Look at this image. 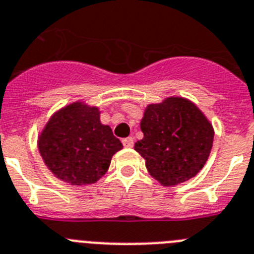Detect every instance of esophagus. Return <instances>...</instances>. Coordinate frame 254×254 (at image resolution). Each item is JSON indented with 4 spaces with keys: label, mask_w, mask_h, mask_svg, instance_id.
Masks as SVG:
<instances>
[{
    "label": "esophagus",
    "mask_w": 254,
    "mask_h": 254,
    "mask_svg": "<svg viewBox=\"0 0 254 254\" xmlns=\"http://www.w3.org/2000/svg\"><path fill=\"white\" fill-rule=\"evenodd\" d=\"M123 144H124V147H127V148H130V147H133V145H134V139L131 138V136H127V138L123 139Z\"/></svg>",
    "instance_id": "34e87169"
}]
</instances>
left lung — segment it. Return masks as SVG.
Wrapping results in <instances>:
<instances>
[{
	"instance_id": "obj_1",
	"label": "left lung",
	"mask_w": 254,
	"mask_h": 254,
	"mask_svg": "<svg viewBox=\"0 0 254 254\" xmlns=\"http://www.w3.org/2000/svg\"><path fill=\"white\" fill-rule=\"evenodd\" d=\"M140 129L144 136L134 149L149 174L166 187L197 175L212 148V125L197 106L180 97L147 106Z\"/></svg>"
}]
</instances>
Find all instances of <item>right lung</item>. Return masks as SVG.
Returning <instances> with one entry per match:
<instances>
[{
    "mask_svg": "<svg viewBox=\"0 0 254 254\" xmlns=\"http://www.w3.org/2000/svg\"><path fill=\"white\" fill-rule=\"evenodd\" d=\"M48 169L72 185L92 184L105 175L123 148L111 127L102 125L97 107L72 103L51 118L38 142Z\"/></svg>",
    "mask_w": 254,
    "mask_h": 254,
    "instance_id": "1",
    "label": "right lung"
}]
</instances>
